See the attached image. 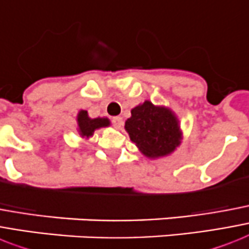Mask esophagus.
<instances>
[{
	"instance_id": "34e87169",
	"label": "esophagus",
	"mask_w": 249,
	"mask_h": 249,
	"mask_svg": "<svg viewBox=\"0 0 249 249\" xmlns=\"http://www.w3.org/2000/svg\"><path fill=\"white\" fill-rule=\"evenodd\" d=\"M111 121H112V125H114L115 128L120 129L123 126V118H120V116H114V118L111 119Z\"/></svg>"
}]
</instances>
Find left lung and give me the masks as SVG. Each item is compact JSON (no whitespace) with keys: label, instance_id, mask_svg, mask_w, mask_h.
<instances>
[{"label":"left lung","instance_id":"left-lung-1","mask_svg":"<svg viewBox=\"0 0 249 249\" xmlns=\"http://www.w3.org/2000/svg\"><path fill=\"white\" fill-rule=\"evenodd\" d=\"M125 129L141 152L149 159L166 156L180 144L181 133L175 115L149 101L131 110Z\"/></svg>","mask_w":249,"mask_h":249}]
</instances>
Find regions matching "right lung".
<instances>
[{
  "mask_svg": "<svg viewBox=\"0 0 249 249\" xmlns=\"http://www.w3.org/2000/svg\"><path fill=\"white\" fill-rule=\"evenodd\" d=\"M110 121L106 118H97V119H90L88 116V112L84 110L79 111L78 114V126H79V133L82 137L89 138L92 137L93 133L96 129L104 128V126H108Z\"/></svg>",
  "mask_w": 249,
  "mask_h": 249,
  "instance_id": "add662e5",
  "label": "right lung"
}]
</instances>
